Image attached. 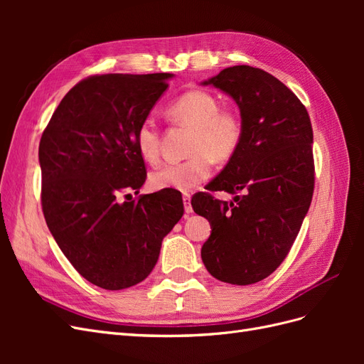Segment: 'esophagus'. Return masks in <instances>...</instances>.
<instances>
[{
    "instance_id": "1",
    "label": "esophagus",
    "mask_w": 364,
    "mask_h": 364,
    "mask_svg": "<svg viewBox=\"0 0 364 364\" xmlns=\"http://www.w3.org/2000/svg\"><path fill=\"white\" fill-rule=\"evenodd\" d=\"M182 200H183V206H185V213H186V214H191V213H193L191 196H190L188 193H183V196H182Z\"/></svg>"
}]
</instances>
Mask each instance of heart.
<instances>
[{
    "instance_id": "b5f03b06",
    "label": "heart",
    "mask_w": 364,
    "mask_h": 364,
    "mask_svg": "<svg viewBox=\"0 0 364 364\" xmlns=\"http://www.w3.org/2000/svg\"><path fill=\"white\" fill-rule=\"evenodd\" d=\"M173 123L193 127L190 136V158L168 162L149 176L155 190L188 191L203 183L213 173V159L225 162L234 156L243 138V124L237 114L220 111L217 98L205 91L183 92L167 107ZM136 149L142 159L153 164L159 159L161 134L151 118L142 121L136 130Z\"/></svg>"
}]
</instances>
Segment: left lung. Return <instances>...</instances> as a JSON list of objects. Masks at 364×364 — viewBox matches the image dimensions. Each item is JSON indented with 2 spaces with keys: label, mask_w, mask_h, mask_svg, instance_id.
I'll use <instances>...</instances> for the list:
<instances>
[{
  "label": "left lung",
  "mask_w": 364,
  "mask_h": 364,
  "mask_svg": "<svg viewBox=\"0 0 364 364\" xmlns=\"http://www.w3.org/2000/svg\"><path fill=\"white\" fill-rule=\"evenodd\" d=\"M240 109V147L208 190L191 200L211 225L202 246L206 270L222 282L249 285L279 267L299 234L314 188L313 129L305 106L277 77L249 65L225 68L205 82Z\"/></svg>",
  "instance_id": "1"
}]
</instances>
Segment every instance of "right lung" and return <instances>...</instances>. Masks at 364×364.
<instances>
[{
    "label": "right lung",
    "instance_id": "obj_1",
    "mask_svg": "<svg viewBox=\"0 0 364 364\" xmlns=\"http://www.w3.org/2000/svg\"><path fill=\"white\" fill-rule=\"evenodd\" d=\"M170 73L103 74L62 98L39 142L42 211L74 269L105 290L144 281L183 215L178 193L117 200L146 182L136 130L167 91Z\"/></svg>",
    "mask_w": 364,
    "mask_h": 364
}]
</instances>
